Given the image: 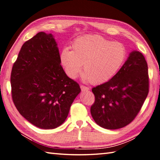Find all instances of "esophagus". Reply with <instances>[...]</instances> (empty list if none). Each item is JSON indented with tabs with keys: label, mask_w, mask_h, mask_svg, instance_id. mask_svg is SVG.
<instances>
[{
	"label": "esophagus",
	"mask_w": 160,
	"mask_h": 160,
	"mask_svg": "<svg viewBox=\"0 0 160 160\" xmlns=\"http://www.w3.org/2000/svg\"><path fill=\"white\" fill-rule=\"evenodd\" d=\"M80 88H81V90H82V92L88 91V90L89 89V88H88V87L84 86V85H80Z\"/></svg>",
	"instance_id": "34e87169"
}]
</instances>
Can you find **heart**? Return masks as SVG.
<instances>
[{
    "mask_svg": "<svg viewBox=\"0 0 160 160\" xmlns=\"http://www.w3.org/2000/svg\"><path fill=\"white\" fill-rule=\"evenodd\" d=\"M72 50L63 49L60 62L67 76L75 79L82 71L85 82L101 84L108 82L117 73L126 59L122 43L112 42L99 35H88L75 39Z\"/></svg>",
    "mask_w": 160,
    "mask_h": 160,
    "instance_id": "obj_1",
    "label": "heart"
}]
</instances>
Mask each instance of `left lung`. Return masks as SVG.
<instances>
[{"instance_id": "1", "label": "left lung", "mask_w": 160, "mask_h": 160, "mask_svg": "<svg viewBox=\"0 0 160 160\" xmlns=\"http://www.w3.org/2000/svg\"><path fill=\"white\" fill-rule=\"evenodd\" d=\"M148 72L143 55L133 50L114 77L92 89L95 102L90 111L98 125L117 129L132 122L148 94Z\"/></svg>"}]
</instances>
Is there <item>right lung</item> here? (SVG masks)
I'll return each instance as SVG.
<instances>
[{
	"mask_svg": "<svg viewBox=\"0 0 160 160\" xmlns=\"http://www.w3.org/2000/svg\"><path fill=\"white\" fill-rule=\"evenodd\" d=\"M52 33L39 32L25 42L11 72L12 97L20 114L40 129L59 127L81 92L61 66Z\"/></svg>",
	"mask_w": 160,
	"mask_h": 160,
	"instance_id": "obj_1",
	"label": "right lung"
}]
</instances>
